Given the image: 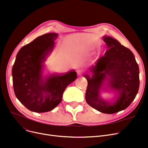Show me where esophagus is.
<instances>
[{
    "instance_id": "34e87169",
    "label": "esophagus",
    "mask_w": 148,
    "mask_h": 148,
    "mask_svg": "<svg viewBox=\"0 0 148 148\" xmlns=\"http://www.w3.org/2000/svg\"><path fill=\"white\" fill-rule=\"evenodd\" d=\"M83 74V72L82 71H78V74L82 75V74Z\"/></svg>"
}]
</instances>
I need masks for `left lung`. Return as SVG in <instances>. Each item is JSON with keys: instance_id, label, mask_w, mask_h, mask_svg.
Instances as JSON below:
<instances>
[{"instance_id": "left-lung-1", "label": "left lung", "mask_w": 148, "mask_h": 148, "mask_svg": "<svg viewBox=\"0 0 148 148\" xmlns=\"http://www.w3.org/2000/svg\"><path fill=\"white\" fill-rule=\"evenodd\" d=\"M104 41L109 49L89 69L90 73L84 75L88 81L85 98L97 110L112 114L125 109L135 99L140 84L139 68L129 49L109 36H104ZM108 88L116 94L111 102L100 98V91Z\"/></svg>"}]
</instances>
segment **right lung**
Instances as JSON below:
<instances>
[{
	"instance_id": "obj_1",
	"label": "right lung",
	"mask_w": 148,
	"mask_h": 148,
	"mask_svg": "<svg viewBox=\"0 0 148 148\" xmlns=\"http://www.w3.org/2000/svg\"><path fill=\"white\" fill-rule=\"evenodd\" d=\"M57 37L55 33L42 35L23 46L17 54L12 69L14 90L30 111L43 113L54 109L61 102L66 88L77 77L75 71H70L43 78L41 63Z\"/></svg>"
}]
</instances>
